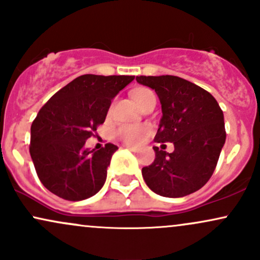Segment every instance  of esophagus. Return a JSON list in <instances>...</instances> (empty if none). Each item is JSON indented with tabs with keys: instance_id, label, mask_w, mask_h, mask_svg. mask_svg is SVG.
<instances>
[{
	"instance_id": "1",
	"label": "esophagus",
	"mask_w": 260,
	"mask_h": 260,
	"mask_svg": "<svg viewBox=\"0 0 260 260\" xmlns=\"http://www.w3.org/2000/svg\"><path fill=\"white\" fill-rule=\"evenodd\" d=\"M124 147H126L127 149H129V150L134 151V153H138V151H139V149H138V148H136V147H132V145H124Z\"/></svg>"
}]
</instances>
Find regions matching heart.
Returning a JSON list of instances; mask_svg holds the SVG:
<instances>
[{
    "label": "heart",
    "mask_w": 260,
    "mask_h": 260,
    "mask_svg": "<svg viewBox=\"0 0 260 260\" xmlns=\"http://www.w3.org/2000/svg\"><path fill=\"white\" fill-rule=\"evenodd\" d=\"M134 101L138 104V106L142 105L145 100L149 98L155 96L154 92L150 89L147 88H139L133 91L132 94ZM149 133L148 126H134V124H127V126H122L117 128L116 131V137L121 139L122 142L127 143V144H138L144 139V137Z\"/></svg>",
    "instance_id": "obj_1"
}]
</instances>
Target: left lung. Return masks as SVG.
Listing matches in <instances>:
<instances>
[{
  "instance_id": "8db88e82",
  "label": "left lung",
  "mask_w": 260,
  "mask_h": 260,
  "mask_svg": "<svg viewBox=\"0 0 260 260\" xmlns=\"http://www.w3.org/2000/svg\"><path fill=\"white\" fill-rule=\"evenodd\" d=\"M136 80L159 96L162 117L154 140L175 147L172 153L154 147V162L142 169L145 183L169 198L197 192L213 175L225 144L222 110L210 92L180 77L140 76Z\"/></svg>"
}]
</instances>
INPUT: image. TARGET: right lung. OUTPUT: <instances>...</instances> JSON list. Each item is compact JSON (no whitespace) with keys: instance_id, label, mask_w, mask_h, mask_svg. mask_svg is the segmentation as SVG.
<instances>
[{"instance_id":"1","label":"right lung","mask_w":260,"mask_h":260,"mask_svg":"<svg viewBox=\"0 0 260 260\" xmlns=\"http://www.w3.org/2000/svg\"><path fill=\"white\" fill-rule=\"evenodd\" d=\"M134 76L84 74L41 107L30 128V156L39 180L66 201L90 198L103 188L116 145L84 148L105 121L111 100Z\"/></svg>"}]
</instances>
